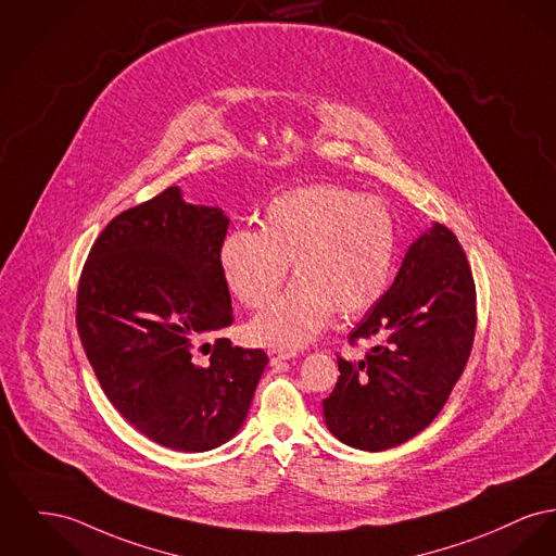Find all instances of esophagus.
Masks as SVG:
<instances>
[{"label":"esophagus","mask_w":556,"mask_h":556,"mask_svg":"<svg viewBox=\"0 0 556 556\" xmlns=\"http://www.w3.org/2000/svg\"><path fill=\"white\" fill-rule=\"evenodd\" d=\"M295 353H292V351H281V349H270V351H268V357H270L273 365H277V363H281V361L292 359Z\"/></svg>","instance_id":"1"}]
</instances>
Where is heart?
Instances as JSON below:
<instances>
[{"mask_svg":"<svg viewBox=\"0 0 556 556\" xmlns=\"http://www.w3.org/2000/svg\"><path fill=\"white\" fill-rule=\"evenodd\" d=\"M396 225L378 197L340 185H308L275 197L262 229L223 239L220 268L232 295L261 308L288 277L295 281L250 324L261 344L294 351L311 342L333 313L355 319L391 283Z\"/></svg>","mask_w":556,"mask_h":556,"instance_id":"heart-1","label":"heart"}]
</instances>
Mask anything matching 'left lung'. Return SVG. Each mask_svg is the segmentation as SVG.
Wrapping results in <instances>:
<instances>
[{
    "label": "left lung",
    "instance_id": "1",
    "mask_svg": "<svg viewBox=\"0 0 556 556\" xmlns=\"http://www.w3.org/2000/svg\"><path fill=\"white\" fill-rule=\"evenodd\" d=\"M477 292L456 235L432 225L407 250L389 292L349 342H374L365 359L338 357L324 399L329 432L363 452L396 447L443 409L470 357Z\"/></svg>",
    "mask_w": 556,
    "mask_h": 556
}]
</instances>
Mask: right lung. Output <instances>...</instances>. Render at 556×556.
<instances>
[{"label":"right lung","instance_id":"right-lung-1","mask_svg":"<svg viewBox=\"0 0 556 556\" xmlns=\"http://www.w3.org/2000/svg\"><path fill=\"white\" fill-rule=\"evenodd\" d=\"M229 218L169 187L115 216L77 288V331L100 387L138 432L207 452L245 422L268 357L207 342L232 324L220 245Z\"/></svg>","mask_w":556,"mask_h":556}]
</instances>
